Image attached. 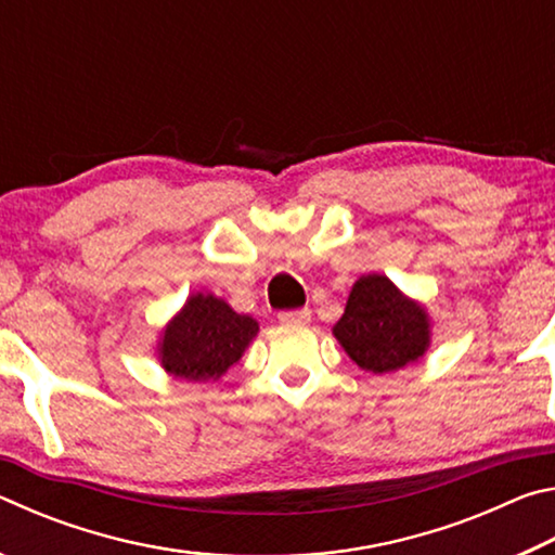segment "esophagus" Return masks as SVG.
<instances>
[{
    "instance_id": "1",
    "label": "esophagus",
    "mask_w": 555,
    "mask_h": 555,
    "mask_svg": "<svg viewBox=\"0 0 555 555\" xmlns=\"http://www.w3.org/2000/svg\"><path fill=\"white\" fill-rule=\"evenodd\" d=\"M279 323L306 325V323H311V311H308V308H300V311H284V313H279Z\"/></svg>"
}]
</instances>
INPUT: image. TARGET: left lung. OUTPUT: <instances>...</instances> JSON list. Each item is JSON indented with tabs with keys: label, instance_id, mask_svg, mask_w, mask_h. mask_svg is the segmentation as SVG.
I'll return each mask as SVG.
<instances>
[{
	"label": "left lung",
	"instance_id": "left-lung-1",
	"mask_svg": "<svg viewBox=\"0 0 555 555\" xmlns=\"http://www.w3.org/2000/svg\"><path fill=\"white\" fill-rule=\"evenodd\" d=\"M333 335L357 367L374 374L397 372L426 354L430 318L387 276L367 274L354 281Z\"/></svg>",
	"mask_w": 555,
	"mask_h": 555
}]
</instances>
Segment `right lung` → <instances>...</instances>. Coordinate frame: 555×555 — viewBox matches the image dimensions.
Listing matches in <instances>:
<instances>
[{
  "mask_svg": "<svg viewBox=\"0 0 555 555\" xmlns=\"http://www.w3.org/2000/svg\"><path fill=\"white\" fill-rule=\"evenodd\" d=\"M259 333L255 318L232 311L212 294H193L164 327L158 360L171 377L185 382L220 379Z\"/></svg>",
  "mask_w": 555,
  "mask_h": 555,
  "instance_id": "1",
  "label": "right lung"
}]
</instances>
